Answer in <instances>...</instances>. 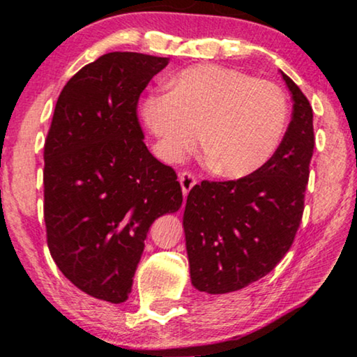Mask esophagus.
<instances>
[{
  "label": "esophagus",
  "instance_id": "obj_1",
  "mask_svg": "<svg viewBox=\"0 0 357 357\" xmlns=\"http://www.w3.org/2000/svg\"><path fill=\"white\" fill-rule=\"evenodd\" d=\"M178 182H180V187H182L183 197H187V195L190 193V190H192L195 187V183H197V178H195L193 174L182 172L178 175Z\"/></svg>",
  "mask_w": 357,
  "mask_h": 357
}]
</instances>
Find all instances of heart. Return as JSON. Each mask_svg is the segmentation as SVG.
Instances as JSON below:
<instances>
[{
    "mask_svg": "<svg viewBox=\"0 0 357 357\" xmlns=\"http://www.w3.org/2000/svg\"><path fill=\"white\" fill-rule=\"evenodd\" d=\"M169 84V94L141 104L143 123L165 160L177 162L193 149L202 130L209 167L222 177H248L276 154L289 119L281 87L218 65L185 68Z\"/></svg>",
    "mask_w": 357,
    "mask_h": 357,
    "instance_id": "1",
    "label": "heart"
}]
</instances>
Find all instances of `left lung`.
Here are the masks:
<instances>
[{
	"label": "left lung",
	"instance_id": "left-lung-1",
	"mask_svg": "<svg viewBox=\"0 0 357 357\" xmlns=\"http://www.w3.org/2000/svg\"><path fill=\"white\" fill-rule=\"evenodd\" d=\"M292 120L258 172L190 190L183 231L192 284L208 294L238 291L268 275L289 250L304 211L314 153V112L289 76Z\"/></svg>",
	"mask_w": 357,
	"mask_h": 357
}]
</instances>
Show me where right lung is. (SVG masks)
Instances as JSON below:
<instances>
[{"instance_id": "add662e5", "label": "right lung", "mask_w": 357, "mask_h": 357, "mask_svg": "<svg viewBox=\"0 0 357 357\" xmlns=\"http://www.w3.org/2000/svg\"><path fill=\"white\" fill-rule=\"evenodd\" d=\"M167 65L112 52L81 68L58 97L45 141L48 250L77 289L110 304L128 299L151 224L183 202L136 116L141 92Z\"/></svg>"}]
</instances>
